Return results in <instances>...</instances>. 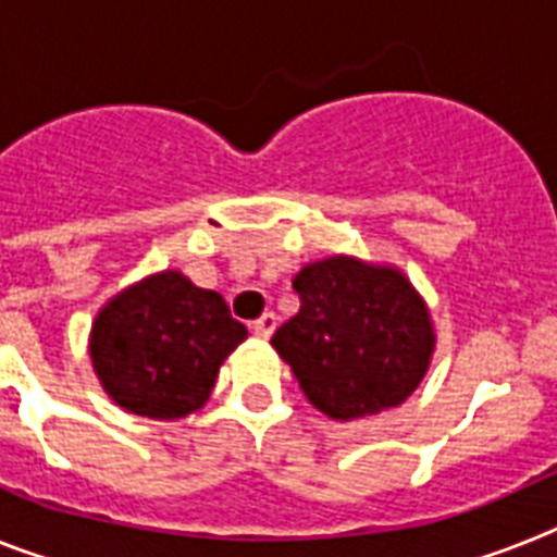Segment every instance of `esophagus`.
<instances>
[{"label": "esophagus", "mask_w": 557, "mask_h": 557, "mask_svg": "<svg viewBox=\"0 0 557 557\" xmlns=\"http://www.w3.org/2000/svg\"><path fill=\"white\" fill-rule=\"evenodd\" d=\"M251 329H255V334L260 336V339H269V336L274 334V329H277V314L265 311L260 320H255V325H251Z\"/></svg>", "instance_id": "1"}]
</instances>
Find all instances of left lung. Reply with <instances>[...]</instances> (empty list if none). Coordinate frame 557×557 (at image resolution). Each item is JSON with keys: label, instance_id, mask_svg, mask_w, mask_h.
Here are the masks:
<instances>
[{"label": "left lung", "instance_id": "left-lung-1", "mask_svg": "<svg viewBox=\"0 0 557 557\" xmlns=\"http://www.w3.org/2000/svg\"><path fill=\"white\" fill-rule=\"evenodd\" d=\"M294 292L300 311L271 345L317 410L350 422L396 408L419 387L436 334L399 269L325 257L294 277Z\"/></svg>", "mask_w": 557, "mask_h": 557}]
</instances>
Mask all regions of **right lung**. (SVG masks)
Here are the masks:
<instances>
[{
    "instance_id": "obj_1",
    "label": "right lung",
    "mask_w": 557,
    "mask_h": 557,
    "mask_svg": "<svg viewBox=\"0 0 557 557\" xmlns=\"http://www.w3.org/2000/svg\"><path fill=\"white\" fill-rule=\"evenodd\" d=\"M249 336L218 292L161 271L115 294L90 331V359L115 405L181 419L212 394L223 359Z\"/></svg>"
}]
</instances>
